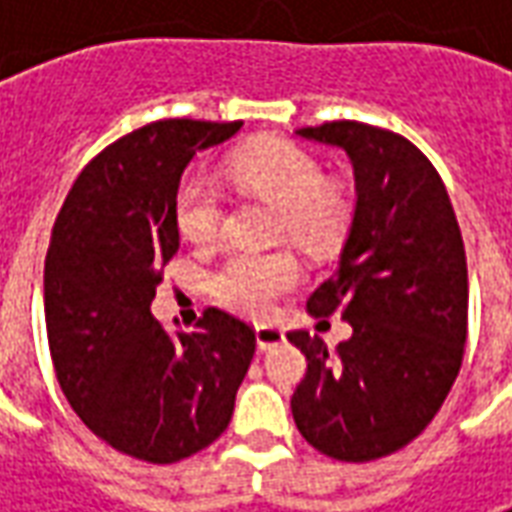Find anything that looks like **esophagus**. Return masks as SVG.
Returning a JSON list of instances; mask_svg holds the SVG:
<instances>
[{"instance_id":"obj_1","label":"esophagus","mask_w":512,"mask_h":512,"mask_svg":"<svg viewBox=\"0 0 512 512\" xmlns=\"http://www.w3.org/2000/svg\"><path fill=\"white\" fill-rule=\"evenodd\" d=\"M255 337L260 351H271V348H277V345L285 343V332H282L279 326H271V323H257Z\"/></svg>"}]
</instances>
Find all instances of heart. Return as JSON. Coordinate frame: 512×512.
<instances>
[{
    "label": "heart",
    "instance_id": "b5f03b06",
    "mask_svg": "<svg viewBox=\"0 0 512 512\" xmlns=\"http://www.w3.org/2000/svg\"><path fill=\"white\" fill-rule=\"evenodd\" d=\"M238 186L279 205V230L310 252H321L345 233L351 202L340 186L323 183L318 158L288 139H263L238 150L230 164ZM175 222L191 244L211 246L222 235L224 189L194 169L175 191ZM301 266L293 252H233L211 279L213 296L230 310L266 315L299 285Z\"/></svg>",
    "mask_w": 512,
    "mask_h": 512
}]
</instances>
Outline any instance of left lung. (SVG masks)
<instances>
[{
	"instance_id": "8db88e82",
	"label": "left lung",
	"mask_w": 512,
	"mask_h": 512,
	"mask_svg": "<svg viewBox=\"0 0 512 512\" xmlns=\"http://www.w3.org/2000/svg\"><path fill=\"white\" fill-rule=\"evenodd\" d=\"M354 164L356 208L340 266L307 301L343 312L354 334L329 351L310 332L290 397L296 428L329 458L392 455L428 428L458 378L469 318L466 252L439 172L406 136L356 120L296 131Z\"/></svg>"
}]
</instances>
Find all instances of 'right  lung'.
<instances>
[{
    "label": "right lung",
    "instance_id": "1",
    "mask_svg": "<svg viewBox=\"0 0 512 512\" xmlns=\"http://www.w3.org/2000/svg\"><path fill=\"white\" fill-rule=\"evenodd\" d=\"M241 126L136 128L82 169L51 230L43 299L57 381L98 439L139 461H183L219 439L255 356L252 326L219 307L178 334L150 315L180 246V175Z\"/></svg>",
    "mask_w": 512,
    "mask_h": 512
}]
</instances>
